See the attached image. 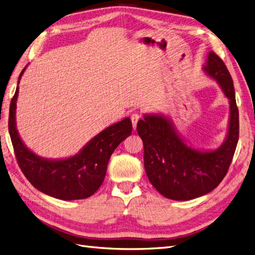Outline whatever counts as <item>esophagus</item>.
I'll return each mask as SVG.
<instances>
[{
  "label": "esophagus",
  "mask_w": 255,
  "mask_h": 255,
  "mask_svg": "<svg viewBox=\"0 0 255 255\" xmlns=\"http://www.w3.org/2000/svg\"><path fill=\"white\" fill-rule=\"evenodd\" d=\"M140 119V115L139 114H132V116H130V120H132V125H133V128L136 129V126H137V122L138 120Z\"/></svg>",
  "instance_id": "obj_1"
}]
</instances>
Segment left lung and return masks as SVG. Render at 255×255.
I'll list each match as a JSON object with an SVG mask.
<instances>
[{
  "label": "left lung",
  "instance_id": "left-lung-1",
  "mask_svg": "<svg viewBox=\"0 0 255 255\" xmlns=\"http://www.w3.org/2000/svg\"><path fill=\"white\" fill-rule=\"evenodd\" d=\"M203 71L219 85L230 104L227 136L217 149L191 146L165 115L144 114L143 120L137 123L148 179L160 195L176 201L199 198L217 187L229 170L238 142L239 117L233 80L213 51L207 54Z\"/></svg>",
  "mask_w": 255,
  "mask_h": 255
}]
</instances>
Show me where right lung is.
Masks as SVG:
<instances>
[{
  "label": "right lung",
  "mask_w": 255,
  "mask_h": 255,
  "mask_svg": "<svg viewBox=\"0 0 255 255\" xmlns=\"http://www.w3.org/2000/svg\"><path fill=\"white\" fill-rule=\"evenodd\" d=\"M26 67L19 76L24 73ZM19 86L9 107L8 128L14 154L23 174L35 188L60 200H80L92 196L101 186L107 165L115 149L132 133L128 117L107 127L85 144L75 155L66 158H44L23 142L16 125Z\"/></svg>",
  "instance_id": "right-lung-1"
}]
</instances>
